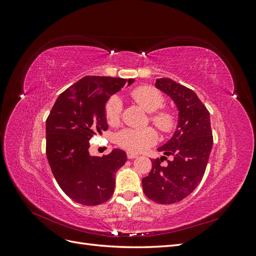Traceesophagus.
<instances>
[{"label":"esophagus","instance_id":"obj_1","mask_svg":"<svg viewBox=\"0 0 256 256\" xmlns=\"http://www.w3.org/2000/svg\"><path fill=\"white\" fill-rule=\"evenodd\" d=\"M127 157H128V159H134V158H138V154L127 152Z\"/></svg>","mask_w":256,"mask_h":256}]
</instances>
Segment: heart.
I'll return each instance as SVG.
<instances>
[{"instance_id": "1", "label": "heart", "mask_w": 256, "mask_h": 256, "mask_svg": "<svg viewBox=\"0 0 256 256\" xmlns=\"http://www.w3.org/2000/svg\"><path fill=\"white\" fill-rule=\"evenodd\" d=\"M134 102L142 106L145 111L153 113L161 109L164 104V98L161 92L150 86H140L131 92ZM122 102L120 97L113 96L106 106V118L110 125L118 124L120 118ZM152 122L164 132H168L174 127L173 115L166 111H159L154 114L150 118ZM157 140V134L152 128L122 129L116 136L118 143L131 152H142L147 147L154 144Z\"/></svg>"}]
</instances>
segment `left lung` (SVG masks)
Wrapping results in <instances>:
<instances>
[{"label": "left lung", "instance_id": "1", "mask_svg": "<svg viewBox=\"0 0 256 256\" xmlns=\"http://www.w3.org/2000/svg\"><path fill=\"white\" fill-rule=\"evenodd\" d=\"M156 88L173 100L178 122L172 138L158 152L174 157L168 164L152 160L150 174L142 180L145 196L159 204H173L193 192L204 176L212 148L210 115L192 90L168 78L157 79Z\"/></svg>", "mask_w": 256, "mask_h": 256}]
</instances>
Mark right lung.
<instances>
[{"label":"right lung","mask_w":256,"mask_h":256,"mask_svg":"<svg viewBox=\"0 0 256 256\" xmlns=\"http://www.w3.org/2000/svg\"><path fill=\"white\" fill-rule=\"evenodd\" d=\"M134 79L86 76L58 97L46 122V152L60 189L82 205L109 200L115 173L127 161L126 152L114 148L109 154H90L92 136L108 129L106 106L115 92Z\"/></svg>","instance_id":"obj_1"}]
</instances>
